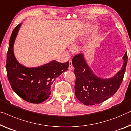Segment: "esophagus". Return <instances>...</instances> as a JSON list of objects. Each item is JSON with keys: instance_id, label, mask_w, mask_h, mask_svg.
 I'll return each mask as SVG.
<instances>
[{"instance_id": "obj_1", "label": "esophagus", "mask_w": 131, "mask_h": 131, "mask_svg": "<svg viewBox=\"0 0 131 131\" xmlns=\"http://www.w3.org/2000/svg\"><path fill=\"white\" fill-rule=\"evenodd\" d=\"M73 69V64H72V61H71V60H70V61H69V69L70 70H71Z\"/></svg>"}]
</instances>
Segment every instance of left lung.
<instances>
[{"instance_id": "left-lung-1", "label": "left lung", "mask_w": 131, "mask_h": 131, "mask_svg": "<svg viewBox=\"0 0 131 131\" xmlns=\"http://www.w3.org/2000/svg\"><path fill=\"white\" fill-rule=\"evenodd\" d=\"M122 69L114 77L109 79H100L95 75L89 68L81 53L76 54L72 59L75 75V95L77 99L85 105L99 104L113 96L122 83L126 66L128 55L125 52Z\"/></svg>"}]
</instances>
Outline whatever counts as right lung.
<instances>
[{"instance_id": "obj_1", "label": "right lung", "mask_w": 131, "mask_h": 131, "mask_svg": "<svg viewBox=\"0 0 131 131\" xmlns=\"http://www.w3.org/2000/svg\"><path fill=\"white\" fill-rule=\"evenodd\" d=\"M20 26L17 25L9 40L6 69L7 76L13 90L28 102L40 103L50 97L51 87L55 79L67 71L69 62L54 60L40 67L27 68L19 63L14 53V43Z\"/></svg>"}]
</instances>
